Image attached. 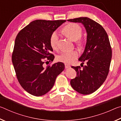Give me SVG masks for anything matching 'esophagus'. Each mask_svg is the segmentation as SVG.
<instances>
[{"label":"esophagus","instance_id":"34e87169","mask_svg":"<svg viewBox=\"0 0 121 121\" xmlns=\"http://www.w3.org/2000/svg\"><path fill=\"white\" fill-rule=\"evenodd\" d=\"M70 68V65H69L68 64H65V68L67 69V68Z\"/></svg>","mask_w":121,"mask_h":121}]
</instances>
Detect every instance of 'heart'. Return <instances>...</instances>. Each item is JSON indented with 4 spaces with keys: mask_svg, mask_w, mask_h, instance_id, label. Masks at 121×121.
<instances>
[{
    "mask_svg": "<svg viewBox=\"0 0 121 121\" xmlns=\"http://www.w3.org/2000/svg\"><path fill=\"white\" fill-rule=\"evenodd\" d=\"M62 31L67 37L73 41H76L81 37L82 31V29L77 24L71 23L63 28ZM58 35L56 31L51 34L50 38V43L52 48L56 50L58 48ZM77 44L78 46L83 45V42L78 41ZM79 56V53L76 50L71 51H65L57 56L56 59L59 62L65 63V64H70L73 62Z\"/></svg>",
    "mask_w": 121,
    "mask_h": 121,
    "instance_id": "1",
    "label": "heart"
}]
</instances>
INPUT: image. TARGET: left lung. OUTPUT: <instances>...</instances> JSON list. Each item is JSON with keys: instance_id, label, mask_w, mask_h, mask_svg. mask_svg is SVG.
Instances as JSON below:
<instances>
[{"instance_id": "1", "label": "left lung", "mask_w": 121, "mask_h": 121, "mask_svg": "<svg viewBox=\"0 0 121 121\" xmlns=\"http://www.w3.org/2000/svg\"><path fill=\"white\" fill-rule=\"evenodd\" d=\"M82 23L87 32L85 48L78 60L86 65L72 66L77 76L70 81L72 87L78 92L86 95L97 90L107 78L111 62L112 51L107 32L104 28L86 17L68 20Z\"/></svg>"}]
</instances>
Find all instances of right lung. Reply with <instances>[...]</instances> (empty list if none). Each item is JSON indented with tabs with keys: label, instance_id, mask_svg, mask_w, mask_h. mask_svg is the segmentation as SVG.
<instances>
[{
	"label": "right lung",
	"instance_id": "add662e5",
	"mask_svg": "<svg viewBox=\"0 0 121 121\" xmlns=\"http://www.w3.org/2000/svg\"><path fill=\"white\" fill-rule=\"evenodd\" d=\"M65 20H37L22 29L16 37L12 60L16 76L24 90L36 97L48 93L56 78L65 69L62 62L44 68L47 60L53 61L54 56L50 38L52 32Z\"/></svg>",
	"mask_w": 121,
	"mask_h": 121
}]
</instances>
